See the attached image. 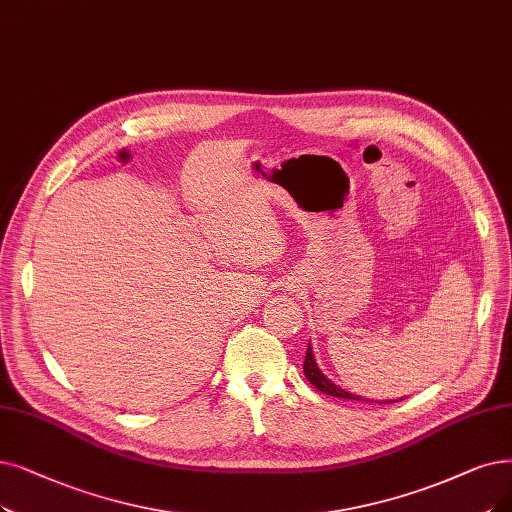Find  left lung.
Listing matches in <instances>:
<instances>
[{
	"mask_svg": "<svg viewBox=\"0 0 512 512\" xmlns=\"http://www.w3.org/2000/svg\"><path fill=\"white\" fill-rule=\"evenodd\" d=\"M304 376H306V380H309L317 391H321V393H325V395H330V397H340V399H357V401H367V399H361V397H357V395H351V393H346V391H342L340 386H336V384H332L330 380H327L323 374H321V370L317 367V363H315V357H313V351H311V344H309V349H306V357H304ZM386 403H395V401H386Z\"/></svg>",
	"mask_w": 512,
	"mask_h": 512,
	"instance_id": "obj_1",
	"label": "left lung"
}]
</instances>
